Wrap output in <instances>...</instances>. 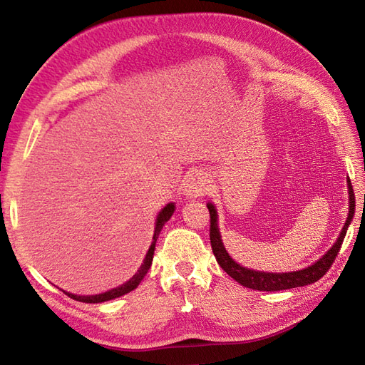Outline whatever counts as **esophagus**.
Listing matches in <instances>:
<instances>
[{"label":"esophagus","instance_id":"34e87169","mask_svg":"<svg viewBox=\"0 0 365 365\" xmlns=\"http://www.w3.org/2000/svg\"><path fill=\"white\" fill-rule=\"evenodd\" d=\"M207 191H208V178L204 173L195 170V173H191L185 177L183 195L187 199H196L199 196L205 195Z\"/></svg>","mask_w":365,"mask_h":365}]
</instances>
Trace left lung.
Segmentation results:
<instances>
[{
  "label": "left lung",
  "instance_id": "left-lung-1",
  "mask_svg": "<svg viewBox=\"0 0 365 365\" xmlns=\"http://www.w3.org/2000/svg\"><path fill=\"white\" fill-rule=\"evenodd\" d=\"M346 183H348V218L344 224L342 232L339 234V238L336 240V243L332 245L319 260L314 262L312 265L298 271H287V273H269V271L251 269V268L242 267L240 263H237L234 259H232L221 240L220 227H218V212H216V207L212 202H208L207 208L208 212H210V243H212V250L216 257V262H218V265L226 271L230 277H234L238 284L247 287V289L260 290V292L287 290V289H294V287H302V285L317 282L320 277L327 274V271L331 268L332 262L336 260L337 254L340 251V246H342L344 238L346 235L348 226L351 224V220L354 216L356 202H354V192H353L350 178H348Z\"/></svg>",
  "mask_w": 365,
  "mask_h": 365
}]
</instances>
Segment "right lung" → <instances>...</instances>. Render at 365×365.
I'll list each match as a JSON object with an SVG mask.
<instances>
[{"mask_svg":"<svg viewBox=\"0 0 365 365\" xmlns=\"http://www.w3.org/2000/svg\"><path fill=\"white\" fill-rule=\"evenodd\" d=\"M175 212V204L174 202H169L166 207L161 208V212L158 213L157 216V221H155V230H153V240H152V245L149 247V251H147L145 257H144V262L141 263V267H139L138 273L128 279V281L125 284H122L119 287H115V289H111L108 290L105 293H98V294H73V293H68V292H64L67 297H71L72 299L75 301H81V302H91V304H97V302H105V301H110V299H114V298H119V297H123V294L130 293L131 290H135L136 287L139 285V282L143 281L144 276L147 274V271H149L150 265H152V260H153V252H155V245H157V238L160 235V232L163 229V226L170 220V216H173V213Z\"/></svg>","mask_w":365,"mask_h":365,"instance_id":"add662e5","label":"right lung"}]
</instances>
